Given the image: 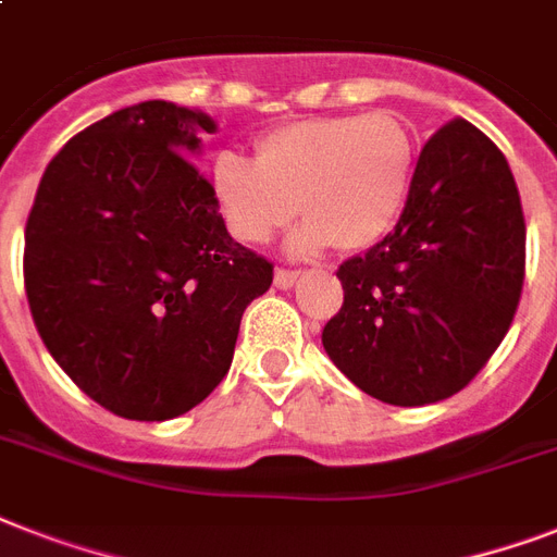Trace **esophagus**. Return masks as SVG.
<instances>
[{"instance_id": "obj_1", "label": "esophagus", "mask_w": 557, "mask_h": 557, "mask_svg": "<svg viewBox=\"0 0 557 557\" xmlns=\"http://www.w3.org/2000/svg\"><path fill=\"white\" fill-rule=\"evenodd\" d=\"M297 277H300L297 271L277 269V271H274V286H277V288H292L297 283Z\"/></svg>"}]
</instances>
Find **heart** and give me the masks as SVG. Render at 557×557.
I'll list each match as a JSON object with an SVG mask.
<instances>
[{"instance_id": "1", "label": "heart", "mask_w": 557, "mask_h": 557, "mask_svg": "<svg viewBox=\"0 0 557 557\" xmlns=\"http://www.w3.org/2000/svg\"><path fill=\"white\" fill-rule=\"evenodd\" d=\"M413 170L405 121L370 112L280 126L257 141V161L222 152L210 178L227 231L245 245H265L300 210L306 222L288 248L306 257L381 243L405 210Z\"/></svg>"}]
</instances>
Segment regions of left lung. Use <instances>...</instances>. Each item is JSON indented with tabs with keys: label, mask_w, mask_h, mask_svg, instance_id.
Returning a JSON list of instances; mask_svg holds the SVG:
<instances>
[{
	"label": "left lung",
	"mask_w": 557,
	"mask_h": 557,
	"mask_svg": "<svg viewBox=\"0 0 557 557\" xmlns=\"http://www.w3.org/2000/svg\"><path fill=\"white\" fill-rule=\"evenodd\" d=\"M527 222L509 161L462 117L424 144L396 227L338 269L323 349L367 396L422 407L483 370L518 312Z\"/></svg>",
	"instance_id": "obj_1"
}]
</instances>
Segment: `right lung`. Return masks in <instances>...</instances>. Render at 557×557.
Here are the masks:
<instances>
[{
	"instance_id": "1",
	"label": "right lung",
	"mask_w": 557,
	"mask_h": 557,
	"mask_svg": "<svg viewBox=\"0 0 557 557\" xmlns=\"http://www.w3.org/2000/svg\"><path fill=\"white\" fill-rule=\"evenodd\" d=\"M213 117L168 100L117 109L42 173L25 225V295L42 344L100 407L187 413L225 379L239 321L274 265L234 243L185 156Z\"/></svg>"
}]
</instances>
